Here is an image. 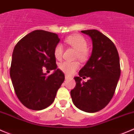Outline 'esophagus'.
I'll return each mask as SVG.
<instances>
[{
	"label": "esophagus",
	"instance_id": "esophagus-1",
	"mask_svg": "<svg viewBox=\"0 0 134 134\" xmlns=\"http://www.w3.org/2000/svg\"><path fill=\"white\" fill-rule=\"evenodd\" d=\"M70 77H69L68 75H65V79H70Z\"/></svg>",
	"mask_w": 134,
	"mask_h": 134
}]
</instances>
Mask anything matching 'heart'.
Wrapping results in <instances>:
<instances>
[{
	"instance_id": "obj_1",
	"label": "heart",
	"mask_w": 134,
	"mask_h": 134,
	"mask_svg": "<svg viewBox=\"0 0 134 134\" xmlns=\"http://www.w3.org/2000/svg\"><path fill=\"white\" fill-rule=\"evenodd\" d=\"M65 42L68 45L74 47L77 51V57L81 60H85L88 57V51H87V40L82 36L75 34L70 36L65 39ZM63 53V46L61 43H58L54 49L55 57L58 60L62 58ZM79 63L78 62H68L64 61L60 63L59 65V68L61 71L67 75H71L74 71L79 68Z\"/></svg>"
}]
</instances>
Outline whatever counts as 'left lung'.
I'll return each mask as SVG.
<instances>
[{
	"mask_svg": "<svg viewBox=\"0 0 134 134\" xmlns=\"http://www.w3.org/2000/svg\"><path fill=\"white\" fill-rule=\"evenodd\" d=\"M91 37L92 54L80 70L79 77H74L76 85L70 91L74 105L87 113L104 109L113 96L120 75V60L115 44L97 30H82ZM86 76L90 79L82 81Z\"/></svg>",
	"mask_w": 134,
	"mask_h": 134,
	"instance_id": "1",
	"label": "left lung"
}]
</instances>
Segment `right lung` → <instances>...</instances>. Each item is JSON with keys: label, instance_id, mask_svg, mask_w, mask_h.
Masks as SVG:
<instances>
[{"label": "right lung", "instance_id": "right-lung-1", "mask_svg": "<svg viewBox=\"0 0 134 134\" xmlns=\"http://www.w3.org/2000/svg\"><path fill=\"white\" fill-rule=\"evenodd\" d=\"M59 42L57 34L36 30L23 37L14 47L10 77L18 99L29 109L39 111L49 106L64 82V74L57 69L54 55ZM43 67L54 73L47 76Z\"/></svg>", "mask_w": 134, "mask_h": 134}]
</instances>
